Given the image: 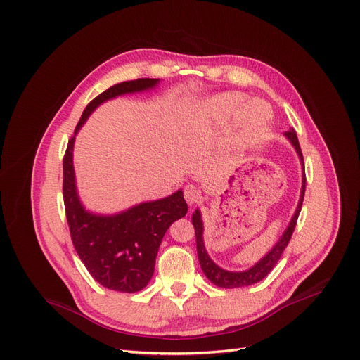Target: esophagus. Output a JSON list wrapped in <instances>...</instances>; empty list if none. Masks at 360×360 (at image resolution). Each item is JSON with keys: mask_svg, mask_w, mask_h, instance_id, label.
<instances>
[{"mask_svg": "<svg viewBox=\"0 0 360 360\" xmlns=\"http://www.w3.org/2000/svg\"><path fill=\"white\" fill-rule=\"evenodd\" d=\"M184 197H185V200H186L188 204L194 205V204H197V202L200 201L201 194H200V191L197 190V188H195L194 185H186V186L184 188Z\"/></svg>", "mask_w": 360, "mask_h": 360, "instance_id": "34e87169", "label": "esophagus"}]
</instances>
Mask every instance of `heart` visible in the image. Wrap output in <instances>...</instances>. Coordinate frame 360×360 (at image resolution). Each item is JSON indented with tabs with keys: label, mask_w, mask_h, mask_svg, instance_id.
I'll return each mask as SVG.
<instances>
[{
	"label": "heart",
	"mask_w": 360,
	"mask_h": 360,
	"mask_svg": "<svg viewBox=\"0 0 360 360\" xmlns=\"http://www.w3.org/2000/svg\"><path fill=\"white\" fill-rule=\"evenodd\" d=\"M197 117L209 125H221L232 118V143L250 146L267 132L273 110L262 99H247L240 91H224L201 102Z\"/></svg>",
	"instance_id": "heart-1"
}]
</instances>
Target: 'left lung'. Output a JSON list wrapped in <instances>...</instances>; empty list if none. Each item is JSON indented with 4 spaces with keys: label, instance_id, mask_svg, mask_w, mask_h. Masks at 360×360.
I'll use <instances>...</instances> for the list:
<instances>
[{
    "label": "left lung",
    "instance_id": "obj_1",
    "mask_svg": "<svg viewBox=\"0 0 360 360\" xmlns=\"http://www.w3.org/2000/svg\"><path fill=\"white\" fill-rule=\"evenodd\" d=\"M285 137L290 141V144L295 147L296 153L300 159L302 163V190H300V197H299V202L295 210V214L292 216L286 231L283 232V235L278 238V240L276 242L274 247L264 255L258 262H255L254 266L248 270L243 271H228L221 267H219L217 264L210 258V255L207 254L205 251V245H204V224H202V219H201V212L197 209L193 213V224L195 229V240H197V254H198V261L202 273L205 274V277L209 278L213 285L223 288V289H235V288H245V286H251L255 285V283L261 281L264 277H267L269 273L274 269V266L277 264V261L280 259L283 251L286 250L288 243L292 238V233L295 231V226L300 213V207H302V201H304V195H305V184H307V178H305V167H304V156H302L300 151V146H299V140L296 136V131L293 128H290L288 132H285Z\"/></svg>",
    "mask_w": 360,
    "mask_h": 360
}]
</instances>
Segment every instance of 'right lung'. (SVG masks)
Segmentation results:
<instances>
[{
    "instance_id": "obj_1",
    "label": "right lung",
    "mask_w": 360,
    "mask_h": 360,
    "mask_svg": "<svg viewBox=\"0 0 360 360\" xmlns=\"http://www.w3.org/2000/svg\"><path fill=\"white\" fill-rule=\"evenodd\" d=\"M159 82V79L122 82L94 98L75 127L63 163V194L74 248L94 280L106 289L124 293L139 292L148 285L166 231L188 212L184 193L179 190L160 200L140 202L117 214L91 213L84 209L77 193L72 148L75 136L99 105L127 93L155 89Z\"/></svg>"
}]
</instances>
